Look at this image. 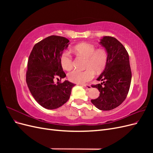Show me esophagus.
Returning <instances> with one entry per match:
<instances>
[{
  "label": "esophagus",
  "instance_id": "obj_1",
  "mask_svg": "<svg viewBox=\"0 0 153 153\" xmlns=\"http://www.w3.org/2000/svg\"><path fill=\"white\" fill-rule=\"evenodd\" d=\"M83 86H84V87H85L87 89H88V90H89V89H91V86L90 85H88V84H84V85H83Z\"/></svg>",
  "mask_w": 153,
  "mask_h": 153
}]
</instances>
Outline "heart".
I'll list each match as a JSON object with an SVG mask.
<instances>
[{
    "mask_svg": "<svg viewBox=\"0 0 153 153\" xmlns=\"http://www.w3.org/2000/svg\"><path fill=\"white\" fill-rule=\"evenodd\" d=\"M73 50L78 56L86 59L85 70H74L68 74L69 81L82 84L92 80L94 71L101 73L104 70L108 61V53L103 48L96 49L94 45L87 43H79L73 47ZM60 63L64 69L69 71L73 67V57L68 51H64L60 57Z\"/></svg>",
    "mask_w": 153,
    "mask_h": 153,
    "instance_id": "obj_1",
    "label": "heart"
}]
</instances>
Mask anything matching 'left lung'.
Segmentation results:
<instances>
[{
	"label": "left lung",
	"mask_w": 153,
	"mask_h": 153,
	"mask_svg": "<svg viewBox=\"0 0 153 153\" xmlns=\"http://www.w3.org/2000/svg\"><path fill=\"white\" fill-rule=\"evenodd\" d=\"M100 43L108 53V61L103 73L97 78L101 84L92 85L100 92L91 102L101 110L117 107L126 98L131 81L129 55L124 46L114 37L104 36Z\"/></svg>",
	"instance_id": "8db88e82"
}]
</instances>
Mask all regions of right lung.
<instances>
[{
  "label": "right lung",
  "mask_w": 153,
  "mask_h": 153,
  "mask_svg": "<svg viewBox=\"0 0 153 153\" xmlns=\"http://www.w3.org/2000/svg\"><path fill=\"white\" fill-rule=\"evenodd\" d=\"M69 42L64 37L50 36L36 43L29 55L27 84L35 100L47 109L57 108L66 103L75 86L68 80L57 84L53 80L57 76L62 79L66 76L60 57Z\"/></svg>",
  "instance_id": "right-lung-1"
}]
</instances>
